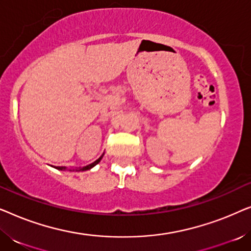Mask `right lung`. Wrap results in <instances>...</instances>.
<instances>
[{"label":"right lung","mask_w":251,"mask_h":251,"mask_svg":"<svg viewBox=\"0 0 251 251\" xmlns=\"http://www.w3.org/2000/svg\"><path fill=\"white\" fill-rule=\"evenodd\" d=\"M102 155H104V154H102ZM102 155L99 157L98 160H96L95 162H92V163H90V164H88V166H85V167H83V168H78V169H76V171H85V170H89V169H91V168H94L96 164H98L99 162H100V160H101V157H102ZM57 169L58 170H65L66 169V167H57Z\"/></svg>","instance_id":"right-lung-1"}]
</instances>
